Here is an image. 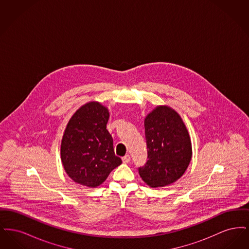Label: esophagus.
Listing matches in <instances>:
<instances>
[{"mask_svg":"<svg viewBox=\"0 0 249 249\" xmlns=\"http://www.w3.org/2000/svg\"><path fill=\"white\" fill-rule=\"evenodd\" d=\"M122 161H123V163H129L130 161V155L124 156V157L122 158Z\"/></svg>","mask_w":249,"mask_h":249,"instance_id":"esophagus-1","label":"esophagus"}]
</instances>
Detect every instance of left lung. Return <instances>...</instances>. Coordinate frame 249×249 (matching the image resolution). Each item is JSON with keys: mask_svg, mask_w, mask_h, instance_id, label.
Wrapping results in <instances>:
<instances>
[{"mask_svg": "<svg viewBox=\"0 0 249 249\" xmlns=\"http://www.w3.org/2000/svg\"><path fill=\"white\" fill-rule=\"evenodd\" d=\"M147 162L139 168L142 181L151 188L169 186L190 165L192 145L190 133L178 112L158 106L144 119Z\"/></svg>", "mask_w": 249, "mask_h": 249, "instance_id": "1", "label": "left lung"}]
</instances>
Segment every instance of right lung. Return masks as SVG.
Returning <instances> with one entry per match:
<instances>
[{
  "mask_svg": "<svg viewBox=\"0 0 249 249\" xmlns=\"http://www.w3.org/2000/svg\"><path fill=\"white\" fill-rule=\"evenodd\" d=\"M108 119V108L96 101L79 107L69 119L61 139L60 159L73 182L97 188L122 163L107 130Z\"/></svg>",
  "mask_w": 249,
  "mask_h": 249,
  "instance_id": "obj_1",
  "label": "right lung"
}]
</instances>
